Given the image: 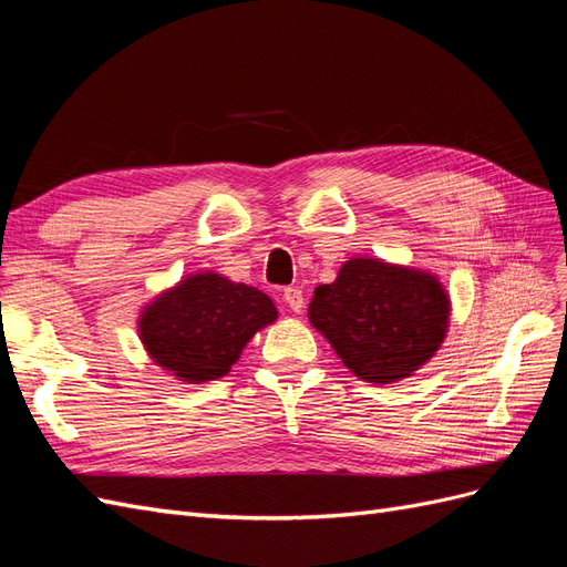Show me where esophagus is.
Wrapping results in <instances>:
<instances>
[{
    "label": "esophagus",
    "instance_id": "esophagus-1",
    "mask_svg": "<svg viewBox=\"0 0 567 567\" xmlns=\"http://www.w3.org/2000/svg\"><path fill=\"white\" fill-rule=\"evenodd\" d=\"M284 302L290 307V310H293L296 315H300L302 312V307H305V298H302V290L300 288H296V286H288V288H284Z\"/></svg>",
    "mask_w": 567,
    "mask_h": 567
}]
</instances>
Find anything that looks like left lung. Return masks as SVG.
Returning <instances> with one entry per match:
<instances>
[{
    "mask_svg": "<svg viewBox=\"0 0 567 567\" xmlns=\"http://www.w3.org/2000/svg\"><path fill=\"white\" fill-rule=\"evenodd\" d=\"M452 300L437 274L350 257L333 284L315 288L307 317L357 379L400 383L440 350L450 331Z\"/></svg>",
    "mask_w": 567,
    "mask_h": 567,
    "instance_id": "left-lung-1",
    "label": "left lung"
}]
</instances>
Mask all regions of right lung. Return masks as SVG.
I'll use <instances>...</instances> for the list:
<instances>
[{"instance_id": "add662e5", "label": "right lung", "mask_w": 567, "mask_h": 567, "mask_svg": "<svg viewBox=\"0 0 567 567\" xmlns=\"http://www.w3.org/2000/svg\"><path fill=\"white\" fill-rule=\"evenodd\" d=\"M277 319V305L262 290L205 269L148 300L136 333L161 371L200 385L227 375L252 336Z\"/></svg>"}]
</instances>
